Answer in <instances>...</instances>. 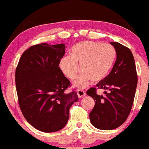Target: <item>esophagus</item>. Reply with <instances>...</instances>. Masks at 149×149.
Segmentation results:
<instances>
[{
    "mask_svg": "<svg viewBox=\"0 0 149 149\" xmlns=\"http://www.w3.org/2000/svg\"><path fill=\"white\" fill-rule=\"evenodd\" d=\"M77 95H78L79 98H82V97L85 96L86 93H85V92L83 90H82V89H78V90H77Z\"/></svg>",
    "mask_w": 149,
    "mask_h": 149,
    "instance_id": "obj_1",
    "label": "esophagus"
}]
</instances>
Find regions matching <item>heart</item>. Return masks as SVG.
<instances>
[{
	"mask_svg": "<svg viewBox=\"0 0 149 149\" xmlns=\"http://www.w3.org/2000/svg\"><path fill=\"white\" fill-rule=\"evenodd\" d=\"M116 59V50L110 44L85 40L72 47L70 56H64L60 61V68L68 78L73 80L79 71L82 74L75 85L85 87L90 80L98 82L107 76Z\"/></svg>",
	"mask_w": 149,
	"mask_h": 149,
	"instance_id": "1",
	"label": "heart"
}]
</instances>
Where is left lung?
<instances>
[{"mask_svg": "<svg viewBox=\"0 0 149 149\" xmlns=\"http://www.w3.org/2000/svg\"><path fill=\"white\" fill-rule=\"evenodd\" d=\"M116 50V61L108 76L97 84V88L109 90L104 95L91 88L87 95L95 105L90 113L92 125L97 129L111 130L123 124L132 107L137 85V75L133 54L128 47L118 42H111Z\"/></svg>", "mask_w": 149, "mask_h": 149, "instance_id": "8db88e82", "label": "left lung"}]
</instances>
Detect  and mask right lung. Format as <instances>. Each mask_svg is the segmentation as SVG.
Returning <instances> with one entry per match:
<instances>
[{
  "instance_id": "add662e5",
  "label": "right lung",
  "mask_w": 149,
  "mask_h": 149,
  "mask_svg": "<svg viewBox=\"0 0 149 149\" xmlns=\"http://www.w3.org/2000/svg\"><path fill=\"white\" fill-rule=\"evenodd\" d=\"M64 44L40 43L30 47L20 57L15 71L18 102L24 117L44 132L60 130L67 123L69 109L78 101L75 90L59 64Z\"/></svg>"
}]
</instances>
